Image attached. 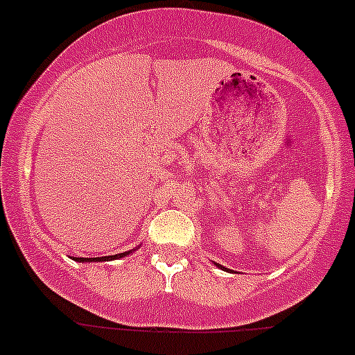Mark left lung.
I'll use <instances>...</instances> for the list:
<instances>
[{
	"mask_svg": "<svg viewBox=\"0 0 355 355\" xmlns=\"http://www.w3.org/2000/svg\"><path fill=\"white\" fill-rule=\"evenodd\" d=\"M214 266H216V268H220V269H223V271H229V269L223 268V266H220V264H216V262H214Z\"/></svg>",
	"mask_w": 355,
	"mask_h": 355,
	"instance_id": "8db88e82",
	"label": "left lung"
}]
</instances>
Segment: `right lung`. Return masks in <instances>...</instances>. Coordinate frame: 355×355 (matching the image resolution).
Segmentation results:
<instances>
[{
  "mask_svg": "<svg viewBox=\"0 0 355 355\" xmlns=\"http://www.w3.org/2000/svg\"><path fill=\"white\" fill-rule=\"evenodd\" d=\"M133 250H128V252L118 253V255H109V257H93V259H86V257H76V262H109V260H116V259H123V257L130 255Z\"/></svg>",
  "mask_w": 355,
  "mask_h": 355,
  "instance_id": "add662e5",
  "label": "right lung"
}]
</instances>
